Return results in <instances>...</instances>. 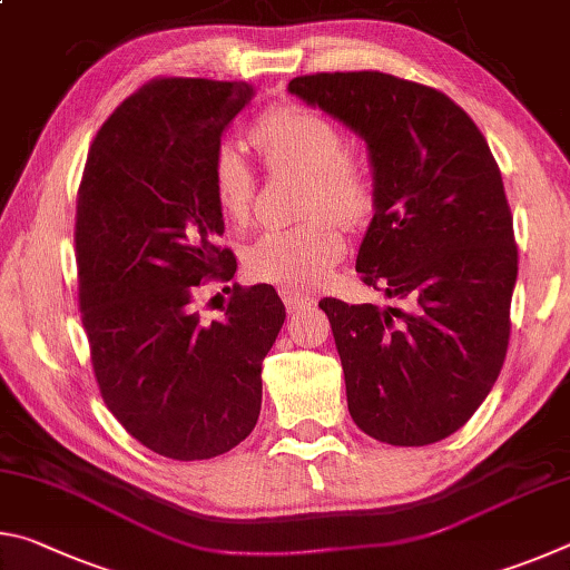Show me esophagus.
<instances>
[{
  "mask_svg": "<svg viewBox=\"0 0 570 570\" xmlns=\"http://www.w3.org/2000/svg\"><path fill=\"white\" fill-rule=\"evenodd\" d=\"M282 298L288 312H296V308H304V306H312L314 298L312 296H304L298 292H288V288H282Z\"/></svg>",
  "mask_w": 570,
  "mask_h": 570,
  "instance_id": "obj_1",
  "label": "esophagus"
}]
</instances>
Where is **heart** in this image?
<instances>
[{"instance_id":"b5f03b06","label":"heart","mask_w":570,"mask_h":570,"mask_svg":"<svg viewBox=\"0 0 570 570\" xmlns=\"http://www.w3.org/2000/svg\"><path fill=\"white\" fill-rule=\"evenodd\" d=\"M248 138L268 170L306 173L304 224L274 228L248 244V274L288 292H316L344 256V226H360L377 204L372 163L346 146L332 115L302 102H282L258 115ZM210 190L228 220L244 224L256 198V178L244 156L224 142L208 163Z\"/></svg>"}]
</instances>
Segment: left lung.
<instances>
[{"label": "left lung", "mask_w": 570, "mask_h": 570, "mask_svg": "<svg viewBox=\"0 0 570 570\" xmlns=\"http://www.w3.org/2000/svg\"><path fill=\"white\" fill-rule=\"evenodd\" d=\"M288 92L366 140L377 204L356 256L402 306L324 298L356 428L400 448L460 430L493 390L510 340L518 246L500 168L470 115L387 72H316Z\"/></svg>", "instance_id": "obj_1"}]
</instances>
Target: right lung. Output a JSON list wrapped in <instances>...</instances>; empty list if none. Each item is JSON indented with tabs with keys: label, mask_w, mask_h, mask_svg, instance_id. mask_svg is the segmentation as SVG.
<instances>
[{
	"label": "right lung",
	"mask_w": 570,
	"mask_h": 570,
	"mask_svg": "<svg viewBox=\"0 0 570 570\" xmlns=\"http://www.w3.org/2000/svg\"><path fill=\"white\" fill-rule=\"evenodd\" d=\"M250 92L153 77L102 122L77 188V306L95 382L115 420L170 460L224 455L250 435L286 316L268 284H234L210 324L193 308L200 286L236 274L208 163Z\"/></svg>",
	"instance_id": "add662e5"
}]
</instances>
